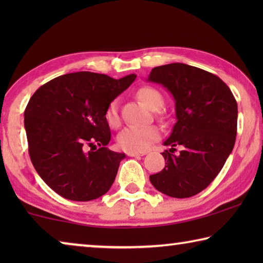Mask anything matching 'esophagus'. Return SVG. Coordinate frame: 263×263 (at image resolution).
<instances>
[{"label": "esophagus", "instance_id": "1", "mask_svg": "<svg viewBox=\"0 0 263 263\" xmlns=\"http://www.w3.org/2000/svg\"><path fill=\"white\" fill-rule=\"evenodd\" d=\"M127 157H142V155H145V153H140V152H126Z\"/></svg>", "mask_w": 263, "mask_h": 263}]
</instances>
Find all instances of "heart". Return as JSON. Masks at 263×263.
<instances>
[{
  "label": "heart",
  "mask_w": 263,
  "mask_h": 263,
  "mask_svg": "<svg viewBox=\"0 0 263 263\" xmlns=\"http://www.w3.org/2000/svg\"><path fill=\"white\" fill-rule=\"evenodd\" d=\"M138 99L151 110H158L163 104V97L160 91L152 87H142L137 92ZM105 121L111 127H117L121 124L118 101L112 100L105 109ZM160 137L159 128L155 125L135 126L130 125L123 128L117 137L118 146L128 152H144Z\"/></svg>",
  "instance_id": "b5f03b06"
}]
</instances>
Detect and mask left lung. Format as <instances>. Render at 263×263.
Here are the masks:
<instances>
[{
    "mask_svg": "<svg viewBox=\"0 0 263 263\" xmlns=\"http://www.w3.org/2000/svg\"><path fill=\"white\" fill-rule=\"evenodd\" d=\"M148 81L162 84L174 97L176 123L163 145L182 148L176 156L164 151L166 166L149 181L171 197H191L216 179L232 152L237 101L217 75L180 62L154 67Z\"/></svg>",
    "mask_w": 263,
    "mask_h": 263,
    "instance_id": "1",
    "label": "left lung"
}]
</instances>
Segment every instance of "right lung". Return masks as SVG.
Wrapping results in <instances>:
<instances>
[{
  "instance_id": "right-lung-1",
  "label": "right lung",
  "mask_w": 263,
  "mask_h": 263,
  "mask_svg": "<svg viewBox=\"0 0 263 263\" xmlns=\"http://www.w3.org/2000/svg\"><path fill=\"white\" fill-rule=\"evenodd\" d=\"M136 74L116 80L77 72L43 84L24 111L29 155L43 181L64 198L87 202L108 191L124 153L110 151L105 109Z\"/></svg>"
}]
</instances>
